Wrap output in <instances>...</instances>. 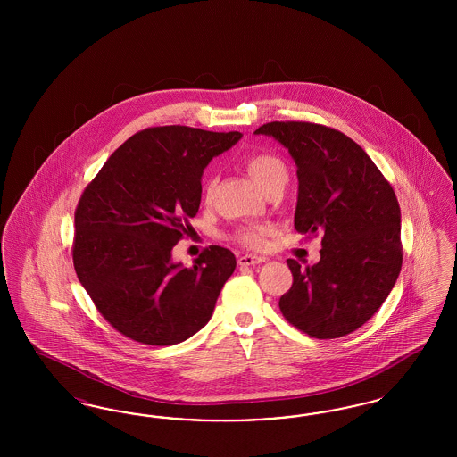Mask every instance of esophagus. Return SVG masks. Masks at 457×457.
I'll return each instance as SVG.
<instances>
[{
	"instance_id": "esophagus-1",
	"label": "esophagus",
	"mask_w": 457,
	"mask_h": 457,
	"mask_svg": "<svg viewBox=\"0 0 457 457\" xmlns=\"http://www.w3.org/2000/svg\"><path fill=\"white\" fill-rule=\"evenodd\" d=\"M262 262H265V259H263V257H259V255H248V253H245V255L238 257V263L241 267L257 265V263H262Z\"/></svg>"
}]
</instances>
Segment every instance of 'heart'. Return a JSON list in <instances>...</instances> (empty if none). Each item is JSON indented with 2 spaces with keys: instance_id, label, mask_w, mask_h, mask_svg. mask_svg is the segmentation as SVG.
Returning a JSON list of instances; mask_svg holds the SVG:
<instances>
[{
  "instance_id": "obj_1",
  "label": "heart",
  "mask_w": 457,
  "mask_h": 457,
  "mask_svg": "<svg viewBox=\"0 0 457 457\" xmlns=\"http://www.w3.org/2000/svg\"><path fill=\"white\" fill-rule=\"evenodd\" d=\"M243 168L263 194L276 183H283V181L286 183V178H287V170H286L283 159L272 153H253L246 155L243 159ZM214 187H216L214 179H209L205 185V192H204L207 202L212 200ZM269 235H270L269 226L248 224V226H243L237 229L233 239L241 246H246L252 250H261L265 246V238Z\"/></svg>"
}]
</instances>
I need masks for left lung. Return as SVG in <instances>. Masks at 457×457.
Wrapping results in <instances>:
<instances>
[{"mask_svg":"<svg viewBox=\"0 0 457 457\" xmlns=\"http://www.w3.org/2000/svg\"><path fill=\"white\" fill-rule=\"evenodd\" d=\"M255 133L274 137L296 162L295 229L324 235L319 263L287 261L293 284L279 300L284 319L317 339L343 337L369 322L401 272V209L391 183L330 127L272 121Z\"/></svg>","mask_w":457,"mask_h":457,"instance_id":"obj_1","label":"left lung"}]
</instances>
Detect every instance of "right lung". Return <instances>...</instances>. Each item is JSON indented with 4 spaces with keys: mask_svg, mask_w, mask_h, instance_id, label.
I'll use <instances>...</instances> for the list:
<instances>
[{
    "mask_svg": "<svg viewBox=\"0 0 457 457\" xmlns=\"http://www.w3.org/2000/svg\"><path fill=\"white\" fill-rule=\"evenodd\" d=\"M239 131L153 127L109 155L75 209L73 267L99 313L149 346L192 337L211 320L235 272L231 250L205 248L192 267L171 259L195 218L202 173Z\"/></svg>",
    "mask_w": 457,
    "mask_h": 457,
    "instance_id": "right-lung-1",
    "label": "right lung"
}]
</instances>
